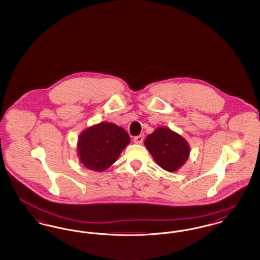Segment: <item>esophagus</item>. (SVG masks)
<instances>
[{"label": "esophagus", "mask_w": 260, "mask_h": 260, "mask_svg": "<svg viewBox=\"0 0 260 260\" xmlns=\"http://www.w3.org/2000/svg\"><path fill=\"white\" fill-rule=\"evenodd\" d=\"M143 138H144L143 135H140V136H136L134 138V141H135V143H136V144H141L143 142Z\"/></svg>", "instance_id": "esophagus-1"}]
</instances>
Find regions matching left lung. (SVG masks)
<instances>
[{
    "label": "left lung",
    "mask_w": 260,
    "mask_h": 260,
    "mask_svg": "<svg viewBox=\"0 0 260 260\" xmlns=\"http://www.w3.org/2000/svg\"><path fill=\"white\" fill-rule=\"evenodd\" d=\"M145 146L157 164L168 172L177 171L189 156V146L185 140L166 127H159L149 135Z\"/></svg>",
    "instance_id": "1"
}]
</instances>
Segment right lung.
<instances>
[{
  "label": "right lung",
  "instance_id": "obj_1",
  "mask_svg": "<svg viewBox=\"0 0 260 260\" xmlns=\"http://www.w3.org/2000/svg\"><path fill=\"white\" fill-rule=\"evenodd\" d=\"M131 138L123 127L101 123L86 129L79 139L80 160L92 171H104L118 159Z\"/></svg>",
  "mask_w": 260,
  "mask_h": 260
}]
</instances>
